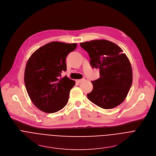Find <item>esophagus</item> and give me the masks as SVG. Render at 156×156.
Returning <instances> with one entry per match:
<instances>
[{"label": "esophagus", "mask_w": 156, "mask_h": 156, "mask_svg": "<svg viewBox=\"0 0 156 156\" xmlns=\"http://www.w3.org/2000/svg\"><path fill=\"white\" fill-rule=\"evenodd\" d=\"M85 80V78H83V79H81V80H76V82L78 83H81V82L84 81Z\"/></svg>", "instance_id": "obj_1"}]
</instances>
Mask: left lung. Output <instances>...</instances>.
Here are the masks:
<instances>
[{
  "label": "left lung",
  "instance_id": "obj_1",
  "mask_svg": "<svg viewBox=\"0 0 156 156\" xmlns=\"http://www.w3.org/2000/svg\"><path fill=\"white\" fill-rule=\"evenodd\" d=\"M90 59L92 68L99 69L100 78L92 81V90L87 94L94 104L103 109L113 108L125 100L132 83L130 61L116 44L97 40L81 43Z\"/></svg>",
  "mask_w": 156,
  "mask_h": 156
}]
</instances>
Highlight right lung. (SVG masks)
Here are the masks:
<instances>
[{"label":"right lung","mask_w":156,"mask_h":156,"mask_svg":"<svg viewBox=\"0 0 156 156\" xmlns=\"http://www.w3.org/2000/svg\"><path fill=\"white\" fill-rule=\"evenodd\" d=\"M76 46V43L52 41L37 49L29 59L24 83L30 100L41 111L53 113L67 105L75 81L61 76L67 70V55Z\"/></svg>","instance_id":"right-lung-1"}]
</instances>
